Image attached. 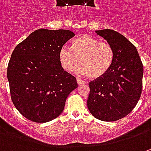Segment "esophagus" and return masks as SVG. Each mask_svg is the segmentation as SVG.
Segmentation results:
<instances>
[{"label":"esophagus","instance_id":"obj_1","mask_svg":"<svg viewBox=\"0 0 151 151\" xmlns=\"http://www.w3.org/2000/svg\"><path fill=\"white\" fill-rule=\"evenodd\" d=\"M76 81H77V84L78 85H82L86 83V81H82V80H81V79H77V80H76Z\"/></svg>","mask_w":151,"mask_h":151}]
</instances>
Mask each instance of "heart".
Instances as JSON below:
<instances>
[{"instance_id":"obj_1","label":"heart","mask_w":151,"mask_h":151,"mask_svg":"<svg viewBox=\"0 0 151 151\" xmlns=\"http://www.w3.org/2000/svg\"><path fill=\"white\" fill-rule=\"evenodd\" d=\"M114 55V49L109 43L90 35H82L73 41L70 48L62 46L59 58L67 71L73 70L80 61L79 73L87 75L91 79H98L109 71Z\"/></svg>"}]
</instances>
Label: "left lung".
<instances>
[{"label": "left lung", "instance_id": "left-lung-1", "mask_svg": "<svg viewBox=\"0 0 151 151\" xmlns=\"http://www.w3.org/2000/svg\"><path fill=\"white\" fill-rule=\"evenodd\" d=\"M96 32L113 46L115 55L109 71L89 82L87 107L96 119L112 122L127 116L136 106L144 68L136 47L124 36L111 29Z\"/></svg>", "mask_w": 151, "mask_h": 151}]
</instances>
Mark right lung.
Segmentation results:
<instances>
[{
  "mask_svg": "<svg viewBox=\"0 0 151 151\" xmlns=\"http://www.w3.org/2000/svg\"><path fill=\"white\" fill-rule=\"evenodd\" d=\"M75 36L70 30L38 29L17 44L7 66L11 98L26 119L46 123L64 110L69 94L78 85L62 68L60 48Z\"/></svg>",
  "mask_w": 151,
  "mask_h": 151,
  "instance_id": "obj_1",
  "label": "right lung"
}]
</instances>
